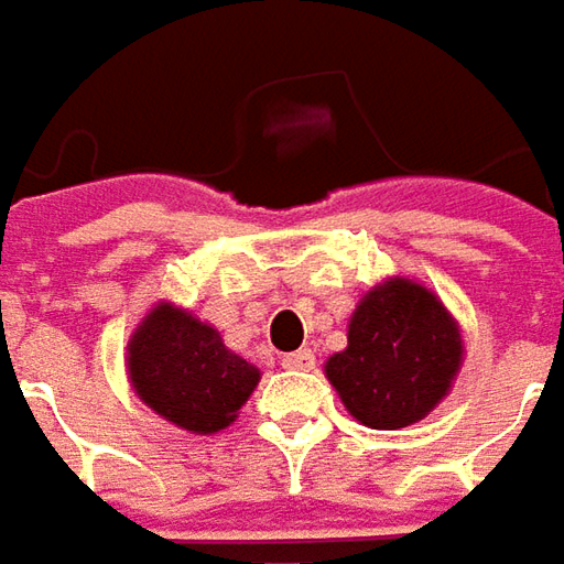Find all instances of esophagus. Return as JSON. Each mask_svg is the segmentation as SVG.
<instances>
[{"label":"esophagus","instance_id":"1","mask_svg":"<svg viewBox=\"0 0 564 564\" xmlns=\"http://www.w3.org/2000/svg\"><path fill=\"white\" fill-rule=\"evenodd\" d=\"M283 367L286 370H312L314 367V351L312 348H299V351H290L283 355Z\"/></svg>","mask_w":564,"mask_h":564}]
</instances>
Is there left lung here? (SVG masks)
<instances>
[{"label": "left lung", "instance_id": "left-lung-1", "mask_svg": "<svg viewBox=\"0 0 564 564\" xmlns=\"http://www.w3.org/2000/svg\"><path fill=\"white\" fill-rule=\"evenodd\" d=\"M463 361L454 317L426 286L386 281L351 314L348 348L327 361V377L355 420L401 429L442 401Z\"/></svg>", "mask_w": 564, "mask_h": 564}]
</instances>
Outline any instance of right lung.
<instances>
[{"label":"right lung","mask_w":564,"mask_h":564,"mask_svg":"<svg viewBox=\"0 0 564 564\" xmlns=\"http://www.w3.org/2000/svg\"><path fill=\"white\" fill-rule=\"evenodd\" d=\"M129 377L138 398L187 432H218L259 382V370L225 348L209 324L182 308L156 305L129 343Z\"/></svg>","instance_id":"right-lung-1"}]
</instances>
